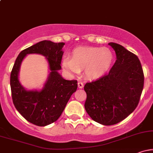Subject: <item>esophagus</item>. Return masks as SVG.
Masks as SVG:
<instances>
[{
	"label": "esophagus",
	"mask_w": 153,
	"mask_h": 153,
	"mask_svg": "<svg viewBox=\"0 0 153 153\" xmlns=\"http://www.w3.org/2000/svg\"><path fill=\"white\" fill-rule=\"evenodd\" d=\"M78 86L79 88H82L84 87L83 82H81V81H79V82H78Z\"/></svg>",
	"instance_id": "1"
}]
</instances>
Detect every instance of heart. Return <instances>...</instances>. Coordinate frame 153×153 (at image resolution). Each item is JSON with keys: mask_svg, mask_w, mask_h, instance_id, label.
<instances>
[{"mask_svg": "<svg viewBox=\"0 0 153 153\" xmlns=\"http://www.w3.org/2000/svg\"><path fill=\"white\" fill-rule=\"evenodd\" d=\"M113 52L106 47H78L72 52L71 57H65L62 68L71 75L80 73L84 69L88 78L96 79L106 73L113 64Z\"/></svg>", "mask_w": 153, "mask_h": 153, "instance_id": "b5f03b06", "label": "heart"}]
</instances>
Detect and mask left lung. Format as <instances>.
I'll return each instance as SVG.
<instances>
[{
	"label": "left lung",
	"instance_id": "left-lung-1",
	"mask_svg": "<svg viewBox=\"0 0 153 153\" xmlns=\"http://www.w3.org/2000/svg\"><path fill=\"white\" fill-rule=\"evenodd\" d=\"M117 60L108 75L84 86L85 108L91 118L103 125L120 122L134 111L144 86L143 68L137 56L119 44L108 43Z\"/></svg>",
	"mask_w": 153,
	"mask_h": 153
}]
</instances>
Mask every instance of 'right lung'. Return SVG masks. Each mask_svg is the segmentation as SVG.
<instances>
[{"mask_svg":"<svg viewBox=\"0 0 153 153\" xmlns=\"http://www.w3.org/2000/svg\"><path fill=\"white\" fill-rule=\"evenodd\" d=\"M65 43L44 40L22 51L10 73L12 99L17 111L28 122L39 127L57 120L78 88L76 80H65L59 73ZM38 53L46 57L49 75L41 89L27 90L19 80L21 63L27 54Z\"/></svg>","mask_w":153,"mask_h":153,"instance_id":"right-lung-1","label":"right lung"}]
</instances>
